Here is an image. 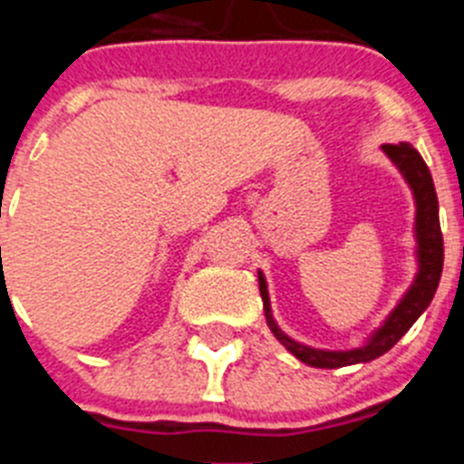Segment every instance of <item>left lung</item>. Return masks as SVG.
Listing matches in <instances>:
<instances>
[{
  "label": "left lung",
  "mask_w": 464,
  "mask_h": 464,
  "mask_svg": "<svg viewBox=\"0 0 464 464\" xmlns=\"http://www.w3.org/2000/svg\"><path fill=\"white\" fill-rule=\"evenodd\" d=\"M383 153L395 162L401 176L413 190L416 199V241H418V274L413 278L411 288L401 297L400 304L395 306L383 325L370 337V342L360 348L351 351H321V348H311L304 343H297L288 334H283L281 327L274 323L272 309H269V293L267 281L257 272L260 278V295L265 302V315H267V325L274 332V337L288 348L290 353L302 362L311 367H321V370H337V367H348V364L370 362L379 355L388 353L397 342L409 332V327L418 321V315L423 314L432 302L437 285H440L441 269H444V237L440 227V202H437V192H434L432 174H430L425 160L420 158L411 143H383L381 146Z\"/></svg>",
  "instance_id": "obj_1"
}]
</instances>
